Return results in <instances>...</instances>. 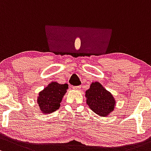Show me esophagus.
Masks as SVG:
<instances>
[{"label":"esophagus","instance_id":"esophagus-1","mask_svg":"<svg viewBox=\"0 0 151 151\" xmlns=\"http://www.w3.org/2000/svg\"><path fill=\"white\" fill-rule=\"evenodd\" d=\"M73 89L76 90H80L81 89V86H74L73 87Z\"/></svg>","mask_w":151,"mask_h":151}]
</instances>
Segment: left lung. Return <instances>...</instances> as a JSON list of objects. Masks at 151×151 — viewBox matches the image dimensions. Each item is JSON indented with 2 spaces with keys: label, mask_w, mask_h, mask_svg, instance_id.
<instances>
[{
  "label": "left lung",
  "mask_w": 151,
  "mask_h": 151,
  "mask_svg": "<svg viewBox=\"0 0 151 151\" xmlns=\"http://www.w3.org/2000/svg\"><path fill=\"white\" fill-rule=\"evenodd\" d=\"M85 98L90 109L101 116H109L115 108V98L99 82H92L85 92Z\"/></svg>",
  "instance_id": "1"
}]
</instances>
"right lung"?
Wrapping results in <instances>:
<instances>
[{
    "label": "right lung",
    "instance_id": "1",
    "mask_svg": "<svg viewBox=\"0 0 151 151\" xmlns=\"http://www.w3.org/2000/svg\"><path fill=\"white\" fill-rule=\"evenodd\" d=\"M68 88V84L62 85L52 82L41 90L38 93L37 99L40 112L43 114H50L58 110Z\"/></svg>",
    "mask_w": 151,
    "mask_h": 151
}]
</instances>
